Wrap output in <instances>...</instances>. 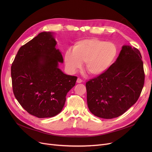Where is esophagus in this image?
<instances>
[{
	"label": "esophagus",
	"instance_id": "obj_1",
	"mask_svg": "<svg viewBox=\"0 0 152 152\" xmlns=\"http://www.w3.org/2000/svg\"><path fill=\"white\" fill-rule=\"evenodd\" d=\"M76 82H77V83H81L83 82V80H82V79H81L80 78H77Z\"/></svg>",
	"mask_w": 152,
	"mask_h": 152
}]
</instances>
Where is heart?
<instances>
[{
    "label": "heart",
    "instance_id": "1",
    "mask_svg": "<svg viewBox=\"0 0 152 152\" xmlns=\"http://www.w3.org/2000/svg\"><path fill=\"white\" fill-rule=\"evenodd\" d=\"M118 49L113 42L97 38L80 40L75 43L73 52L67 50L64 60L67 71L75 74L85 62V68L93 76H100L111 66L117 58Z\"/></svg>",
    "mask_w": 152,
    "mask_h": 152
}]
</instances>
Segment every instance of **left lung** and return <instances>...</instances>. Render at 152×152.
<instances>
[{"mask_svg": "<svg viewBox=\"0 0 152 152\" xmlns=\"http://www.w3.org/2000/svg\"><path fill=\"white\" fill-rule=\"evenodd\" d=\"M144 79L140 51L123 45L116 61L105 73L86 83L90 111L104 119L121 116L137 101Z\"/></svg>", "mask_w": 152, "mask_h": 152, "instance_id": "8db88e82", "label": "left lung"}]
</instances>
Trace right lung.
Here are the masks:
<instances>
[{"label":"right lung","mask_w":152,"mask_h":152,"mask_svg":"<svg viewBox=\"0 0 152 152\" xmlns=\"http://www.w3.org/2000/svg\"><path fill=\"white\" fill-rule=\"evenodd\" d=\"M51 32L39 33L19 49L11 67L13 91L21 107L39 118L60 113L77 77L58 68L61 53Z\"/></svg>","instance_id":"obj_1"}]
</instances>
